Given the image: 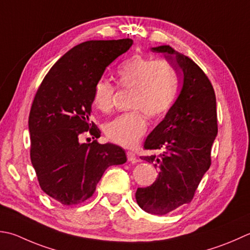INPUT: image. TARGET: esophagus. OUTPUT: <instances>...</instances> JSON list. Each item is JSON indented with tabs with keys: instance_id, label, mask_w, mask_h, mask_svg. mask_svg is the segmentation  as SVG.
<instances>
[{
	"instance_id": "1",
	"label": "esophagus",
	"mask_w": 250,
	"mask_h": 250,
	"mask_svg": "<svg viewBox=\"0 0 250 250\" xmlns=\"http://www.w3.org/2000/svg\"><path fill=\"white\" fill-rule=\"evenodd\" d=\"M126 158H128V161H131V163H136V155L133 153V151H126Z\"/></svg>"
}]
</instances>
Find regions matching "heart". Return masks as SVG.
Listing matches in <instances>:
<instances>
[{"label": "heart", "instance_id": "b5f03b06", "mask_svg": "<svg viewBox=\"0 0 250 250\" xmlns=\"http://www.w3.org/2000/svg\"><path fill=\"white\" fill-rule=\"evenodd\" d=\"M117 82L120 86L133 89L131 106L136 109L124 112L106 124L105 134L112 143L133 147L147 130L143 110L150 117L167 111L177 96L178 77L167 62H153L134 55L118 67ZM114 93L115 87L108 80H100L93 93V104L102 111H109Z\"/></svg>", "mask_w": 250, "mask_h": 250}]
</instances>
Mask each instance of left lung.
Returning <instances> with one entry per match:
<instances>
[{"label":"left lung","mask_w":250,"mask_h":250,"mask_svg":"<svg viewBox=\"0 0 250 250\" xmlns=\"http://www.w3.org/2000/svg\"><path fill=\"white\" fill-rule=\"evenodd\" d=\"M177 72L180 93L163 121L148 134L145 149L160 154L142 157L153 164L158 177L136 189L139 206L164 216L193 199L211 164L210 153L218 134L216 94L207 76L190 58L169 45L151 47Z\"/></svg>","instance_id":"obj_1"}]
</instances>
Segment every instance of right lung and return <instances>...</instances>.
<instances>
[{
	"instance_id": "add662e5",
	"label": "right lung",
	"mask_w": 250,
	"mask_h": 250,
	"mask_svg": "<svg viewBox=\"0 0 250 250\" xmlns=\"http://www.w3.org/2000/svg\"><path fill=\"white\" fill-rule=\"evenodd\" d=\"M132 44L131 39L78 44L54 63L39 87L29 115L30 157L41 188L58 203H83L107 168L126 161L118 145L80 139L86 131L93 139L101 136L90 122L95 85Z\"/></svg>"
}]
</instances>
